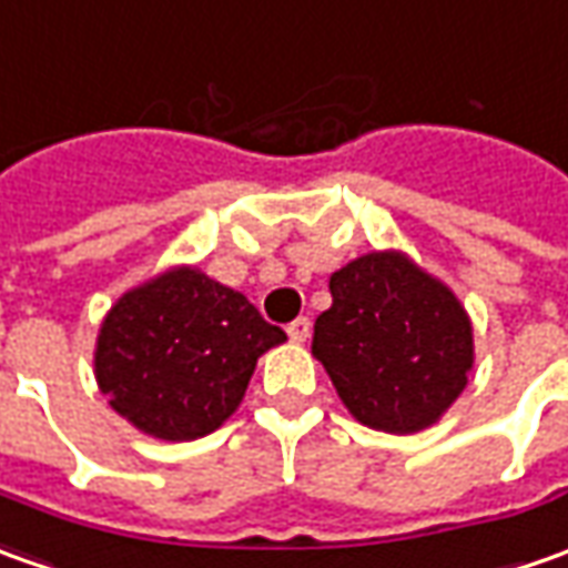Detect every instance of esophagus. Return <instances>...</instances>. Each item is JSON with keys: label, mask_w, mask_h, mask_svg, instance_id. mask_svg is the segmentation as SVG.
I'll use <instances>...</instances> for the list:
<instances>
[{"label": "esophagus", "mask_w": 568, "mask_h": 568, "mask_svg": "<svg viewBox=\"0 0 568 568\" xmlns=\"http://www.w3.org/2000/svg\"><path fill=\"white\" fill-rule=\"evenodd\" d=\"M285 333H288V338H292V342H307V335H311V320H307V316L292 320Z\"/></svg>", "instance_id": "34e87169"}]
</instances>
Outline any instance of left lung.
Here are the masks:
<instances>
[{
	"label": "left lung",
	"mask_w": 568,
	"mask_h": 568,
	"mask_svg": "<svg viewBox=\"0 0 568 568\" xmlns=\"http://www.w3.org/2000/svg\"><path fill=\"white\" fill-rule=\"evenodd\" d=\"M314 357L364 426L419 432L466 388L473 326L454 292L404 254L373 252L329 280Z\"/></svg>",
	"instance_id": "8db88e82"
}]
</instances>
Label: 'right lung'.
<instances>
[{
  "label": "right lung",
  "mask_w": 568,
  "mask_h": 568,
  "mask_svg": "<svg viewBox=\"0 0 568 568\" xmlns=\"http://www.w3.org/2000/svg\"><path fill=\"white\" fill-rule=\"evenodd\" d=\"M285 342L242 292L180 267L126 292L102 323L95 379L111 407L164 442L214 432L257 357Z\"/></svg>",
  "instance_id": "1"
}]
</instances>
